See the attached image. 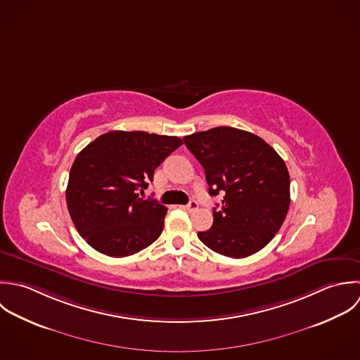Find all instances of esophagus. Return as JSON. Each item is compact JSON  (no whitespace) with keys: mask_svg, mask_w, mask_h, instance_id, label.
I'll return each instance as SVG.
<instances>
[{"mask_svg":"<svg viewBox=\"0 0 360 360\" xmlns=\"http://www.w3.org/2000/svg\"><path fill=\"white\" fill-rule=\"evenodd\" d=\"M181 208L187 210V211H195L198 208V204H197V201H190L187 205H183Z\"/></svg>","mask_w":360,"mask_h":360,"instance_id":"obj_1","label":"esophagus"}]
</instances>
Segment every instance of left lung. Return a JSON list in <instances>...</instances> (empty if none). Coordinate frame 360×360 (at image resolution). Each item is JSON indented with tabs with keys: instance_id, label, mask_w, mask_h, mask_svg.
I'll list each match as a JSON object with an SVG mask.
<instances>
[{
	"instance_id": "1",
	"label": "left lung",
	"mask_w": 360,
	"mask_h": 360,
	"mask_svg": "<svg viewBox=\"0 0 360 360\" xmlns=\"http://www.w3.org/2000/svg\"><path fill=\"white\" fill-rule=\"evenodd\" d=\"M205 170L210 194H222L211 229L198 232L207 247L244 258L264 248L281 229L290 204L283 159L262 138L233 127H217L183 138Z\"/></svg>"
}]
</instances>
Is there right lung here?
I'll return each mask as SVG.
<instances>
[{"mask_svg": "<svg viewBox=\"0 0 360 360\" xmlns=\"http://www.w3.org/2000/svg\"><path fill=\"white\" fill-rule=\"evenodd\" d=\"M183 141L145 131H110L75 158L65 200L78 233L109 257L132 255L158 239L167 208L139 195Z\"/></svg>", "mask_w": 360, "mask_h": 360, "instance_id": "obj_1", "label": "right lung"}]
</instances>
